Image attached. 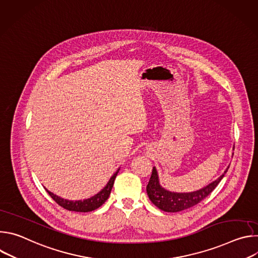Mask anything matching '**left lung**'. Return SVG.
Here are the masks:
<instances>
[{"label":"left lung","mask_w":258,"mask_h":258,"mask_svg":"<svg viewBox=\"0 0 258 258\" xmlns=\"http://www.w3.org/2000/svg\"><path fill=\"white\" fill-rule=\"evenodd\" d=\"M230 166L224 171V173L218 176L215 180L208 183L207 186L203 187L194 192L188 193H178L171 192L164 189L159 182V176L156 167H153L151 177L149 179L148 185H147V194L152 203L157 206L159 209L166 212H178L181 210L188 209L198 204L204 198H206L218 185L219 181L223 179L225 174L227 173Z\"/></svg>","instance_id":"1"}]
</instances>
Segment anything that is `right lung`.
Listing matches in <instances>:
<instances>
[{"instance_id": "right-lung-1", "label": "right lung", "mask_w": 258, "mask_h": 258, "mask_svg": "<svg viewBox=\"0 0 258 258\" xmlns=\"http://www.w3.org/2000/svg\"><path fill=\"white\" fill-rule=\"evenodd\" d=\"M120 168H118L115 173H113V175L110 177L109 181L107 182V185L96 195H94L91 198L85 199V200H67L64 198H61L55 194H53L52 192H50L49 190L46 189V191L49 193V195L53 198V200L58 203L60 206H62L63 208L70 210V211H77V212H89V211H93L97 208H99L101 205H103L105 203V201L108 199L110 193H111L113 183L115 180V177L118 173Z\"/></svg>"}]
</instances>
